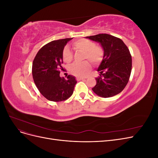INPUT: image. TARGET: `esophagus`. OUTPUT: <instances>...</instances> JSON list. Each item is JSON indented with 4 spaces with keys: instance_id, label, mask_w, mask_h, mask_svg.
<instances>
[{
    "instance_id": "1",
    "label": "esophagus",
    "mask_w": 158,
    "mask_h": 158,
    "mask_svg": "<svg viewBox=\"0 0 158 158\" xmlns=\"http://www.w3.org/2000/svg\"><path fill=\"white\" fill-rule=\"evenodd\" d=\"M85 78H82V77H77L76 78V80H84Z\"/></svg>"
}]
</instances>
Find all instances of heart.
<instances>
[{
    "instance_id": "heart-1",
    "label": "heart",
    "mask_w": 158,
    "mask_h": 158,
    "mask_svg": "<svg viewBox=\"0 0 158 158\" xmlns=\"http://www.w3.org/2000/svg\"><path fill=\"white\" fill-rule=\"evenodd\" d=\"M76 49L84 52V59L89 60L94 65L97 66L102 63L104 57V50L101 46L95 45V43L86 39H80L73 43ZM63 58L64 62L70 63L73 59V54L68 47L64 48ZM91 69L89 62L85 60L83 63H75L70 66V73L76 76H84Z\"/></svg>"
}]
</instances>
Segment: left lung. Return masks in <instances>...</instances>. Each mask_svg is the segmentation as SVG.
<instances>
[{
  "label": "left lung",
  "instance_id": "1",
  "mask_svg": "<svg viewBox=\"0 0 158 158\" xmlns=\"http://www.w3.org/2000/svg\"><path fill=\"white\" fill-rule=\"evenodd\" d=\"M88 39L101 44L104 57L95 78L96 85L92 88L102 98H110L121 93L128 82L132 70V56L127 46L120 38L107 33L88 36Z\"/></svg>",
  "mask_w": 158,
  "mask_h": 158
}]
</instances>
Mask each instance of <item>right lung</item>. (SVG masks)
<instances>
[{"label": "right lung", "instance_id": "add662e5", "mask_svg": "<svg viewBox=\"0 0 158 158\" xmlns=\"http://www.w3.org/2000/svg\"><path fill=\"white\" fill-rule=\"evenodd\" d=\"M73 38L52 41L37 52L32 65V75L40 92L49 101L62 102L73 94L75 78L69 75L67 79L60 77L64 70L63 51L67 42Z\"/></svg>", "mask_w": 158, "mask_h": 158}]
</instances>
